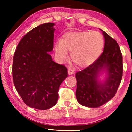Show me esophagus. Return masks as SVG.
Wrapping results in <instances>:
<instances>
[{
  "label": "esophagus",
  "mask_w": 132,
  "mask_h": 132,
  "mask_svg": "<svg viewBox=\"0 0 132 132\" xmlns=\"http://www.w3.org/2000/svg\"><path fill=\"white\" fill-rule=\"evenodd\" d=\"M74 73H75V71H74V70L71 69V68H68V75H73V74H74Z\"/></svg>",
  "instance_id": "esophagus-1"
}]
</instances>
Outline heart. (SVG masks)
<instances>
[{"label":"heart","instance_id":"b5f03b06","mask_svg":"<svg viewBox=\"0 0 132 132\" xmlns=\"http://www.w3.org/2000/svg\"><path fill=\"white\" fill-rule=\"evenodd\" d=\"M104 38L98 32L83 31L65 34L62 41L55 45V52L61 62L68 58L71 52L72 61L77 66L85 67L94 62L102 53Z\"/></svg>","mask_w":132,"mask_h":132}]
</instances>
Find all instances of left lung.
<instances>
[{
  "label": "left lung",
  "instance_id": "left-lung-1",
  "mask_svg": "<svg viewBox=\"0 0 132 132\" xmlns=\"http://www.w3.org/2000/svg\"><path fill=\"white\" fill-rule=\"evenodd\" d=\"M101 30L104 38L102 55L88 67L76 73V96L77 102L86 107H100L112 98L122 76V56L120 47L114 39ZM102 71L106 73V77L100 82L98 77Z\"/></svg>",
  "mask_w": 132,
  "mask_h": 132
}]
</instances>
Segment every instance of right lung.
I'll use <instances>...</instances> for the list:
<instances>
[{
  "mask_svg": "<svg viewBox=\"0 0 132 132\" xmlns=\"http://www.w3.org/2000/svg\"><path fill=\"white\" fill-rule=\"evenodd\" d=\"M55 24L47 23L32 29L20 41L15 51L12 77L17 91L27 106L40 110L57 102L60 85L67 69L52 60Z\"/></svg>",
  "mask_w": 132,
  "mask_h": 132,
  "instance_id": "1",
  "label": "right lung"
}]
</instances>
